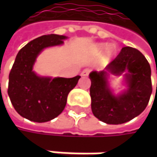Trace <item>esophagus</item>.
I'll list each match as a JSON object with an SVG mask.
<instances>
[{"mask_svg": "<svg viewBox=\"0 0 157 157\" xmlns=\"http://www.w3.org/2000/svg\"><path fill=\"white\" fill-rule=\"evenodd\" d=\"M90 72H91V70L90 69H84L82 72V76H87L89 74H90Z\"/></svg>", "mask_w": 157, "mask_h": 157, "instance_id": "obj_1", "label": "esophagus"}]
</instances>
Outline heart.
I'll use <instances>...</instances> for the list:
<instances>
[{
  "label": "heart",
  "mask_w": 157,
  "mask_h": 157,
  "mask_svg": "<svg viewBox=\"0 0 157 157\" xmlns=\"http://www.w3.org/2000/svg\"><path fill=\"white\" fill-rule=\"evenodd\" d=\"M106 48V44H100L99 46H98V49L99 50H105ZM115 51V46L114 45H111L109 48H108V52L109 53H112V52H113Z\"/></svg>",
  "instance_id": "b5f03b06"
}]
</instances>
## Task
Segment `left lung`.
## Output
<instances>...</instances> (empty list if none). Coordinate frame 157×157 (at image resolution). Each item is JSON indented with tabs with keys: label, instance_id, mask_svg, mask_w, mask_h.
<instances>
[{
	"label": "left lung",
	"instance_id": "8db88e82",
	"mask_svg": "<svg viewBox=\"0 0 157 157\" xmlns=\"http://www.w3.org/2000/svg\"><path fill=\"white\" fill-rule=\"evenodd\" d=\"M125 70L128 89L115 97L107 85V73L92 72L90 95L94 115L108 124L126 123L139 115L148 105L152 94L150 64L136 48H122L105 70L119 75Z\"/></svg>",
	"mask_w": 157,
	"mask_h": 157
}]
</instances>
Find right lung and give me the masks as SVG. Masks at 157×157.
<instances>
[{
    "label": "right lung",
    "instance_id": "right-lung-1",
    "mask_svg": "<svg viewBox=\"0 0 157 157\" xmlns=\"http://www.w3.org/2000/svg\"><path fill=\"white\" fill-rule=\"evenodd\" d=\"M67 37L48 34L38 37L18 52L9 75L8 94L16 112L36 123L48 122L64 109L67 96L81 78L40 77L33 71L38 54L46 47L60 45Z\"/></svg>",
    "mask_w": 157,
    "mask_h": 157
}]
</instances>
